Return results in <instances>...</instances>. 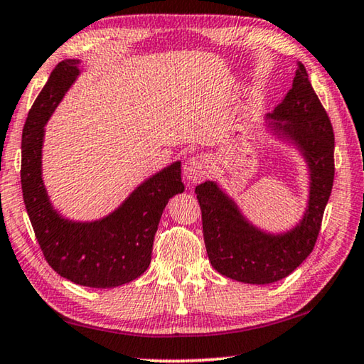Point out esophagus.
I'll return each instance as SVG.
<instances>
[{"instance_id": "34e87169", "label": "esophagus", "mask_w": 364, "mask_h": 364, "mask_svg": "<svg viewBox=\"0 0 364 364\" xmlns=\"http://www.w3.org/2000/svg\"><path fill=\"white\" fill-rule=\"evenodd\" d=\"M208 169H210L208 158L203 154H198L186 161V164H183V176H186L188 182L195 183V182H200L201 178H205V176L208 174Z\"/></svg>"}]
</instances>
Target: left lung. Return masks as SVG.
<instances>
[{"mask_svg":"<svg viewBox=\"0 0 364 364\" xmlns=\"http://www.w3.org/2000/svg\"><path fill=\"white\" fill-rule=\"evenodd\" d=\"M268 119L278 135L289 138L303 149L309 163V208L298 228L283 236H268L244 221L216 183L205 182L195 188L211 265L221 275L250 284L275 283L309 257L317 242L335 176L333 128L303 63H298L293 87L283 104Z\"/></svg>","mask_w":364,"mask_h":364,"instance_id":"obj_1","label":"left lung"}]
</instances>
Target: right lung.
<instances>
[{"instance_id":"right-lung-1","label":"right lung","mask_w":364,"mask_h":364,"mask_svg":"<svg viewBox=\"0 0 364 364\" xmlns=\"http://www.w3.org/2000/svg\"><path fill=\"white\" fill-rule=\"evenodd\" d=\"M77 63L65 60L57 65L27 115L21 146L22 197L43 257L60 277L89 288H115L149 267L164 206L183 192L182 171L181 163L161 171L96 223L66 221L50 206L41 171L43 125L75 81Z\"/></svg>"}]
</instances>
